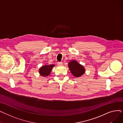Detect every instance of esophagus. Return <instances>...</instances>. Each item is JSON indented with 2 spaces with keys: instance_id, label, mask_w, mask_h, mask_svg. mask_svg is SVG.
I'll use <instances>...</instances> for the list:
<instances>
[{
  "instance_id": "34e87169",
  "label": "esophagus",
  "mask_w": 123,
  "mask_h": 123,
  "mask_svg": "<svg viewBox=\"0 0 123 123\" xmlns=\"http://www.w3.org/2000/svg\"><path fill=\"white\" fill-rule=\"evenodd\" d=\"M57 65H58V66H62V65L63 63H62V62H57Z\"/></svg>"
}]
</instances>
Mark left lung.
Wrapping results in <instances>:
<instances>
[{"mask_svg":"<svg viewBox=\"0 0 123 123\" xmlns=\"http://www.w3.org/2000/svg\"><path fill=\"white\" fill-rule=\"evenodd\" d=\"M69 70L75 77H78L85 73V69L82 66L75 61H72L68 63Z\"/></svg>","mask_w":123,"mask_h":123,"instance_id":"obj_1","label":"left lung"}]
</instances>
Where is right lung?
<instances>
[{
    "instance_id": "add662e5",
    "label": "right lung",
    "mask_w": 123,
    "mask_h": 123,
    "mask_svg": "<svg viewBox=\"0 0 123 123\" xmlns=\"http://www.w3.org/2000/svg\"><path fill=\"white\" fill-rule=\"evenodd\" d=\"M55 66V65H45L44 66H43L39 69V73L43 76H46L49 75L50 71L52 70L53 67Z\"/></svg>"
}]
</instances>
